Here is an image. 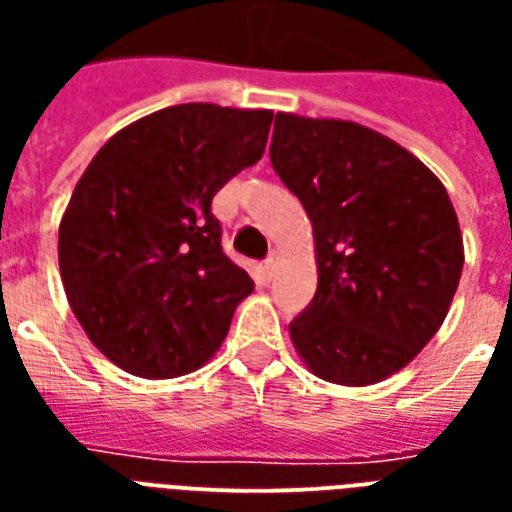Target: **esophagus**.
Instances as JSON below:
<instances>
[{"label": "esophagus", "mask_w": 512, "mask_h": 512, "mask_svg": "<svg viewBox=\"0 0 512 512\" xmlns=\"http://www.w3.org/2000/svg\"><path fill=\"white\" fill-rule=\"evenodd\" d=\"M276 265H279V255H276V252H271V255L265 257V263H263V271L268 279H271L273 271H276Z\"/></svg>", "instance_id": "1"}]
</instances>
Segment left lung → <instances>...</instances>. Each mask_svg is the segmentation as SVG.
<instances>
[{
    "label": "left lung",
    "mask_w": 512,
    "mask_h": 512,
    "mask_svg": "<svg viewBox=\"0 0 512 512\" xmlns=\"http://www.w3.org/2000/svg\"><path fill=\"white\" fill-rule=\"evenodd\" d=\"M273 172L313 223L319 287L289 324L321 380L372 385L420 353L460 284L449 193L406 148L340 119L276 116Z\"/></svg>",
    "instance_id": "8db88e82"
}]
</instances>
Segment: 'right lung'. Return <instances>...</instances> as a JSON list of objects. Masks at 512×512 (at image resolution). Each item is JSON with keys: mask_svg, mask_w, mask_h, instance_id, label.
<instances>
[{"mask_svg": "<svg viewBox=\"0 0 512 512\" xmlns=\"http://www.w3.org/2000/svg\"><path fill=\"white\" fill-rule=\"evenodd\" d=\"M273 111L183 103L143 116L100 148L58 233L71 311L124 372L199 369L255 289L223 252L212 196L260 162Z\"/></svg>", "mask_w": 512, "mask_h": 512, "instance_id": "add662e5", "label": "right lung"}]
</instances>
